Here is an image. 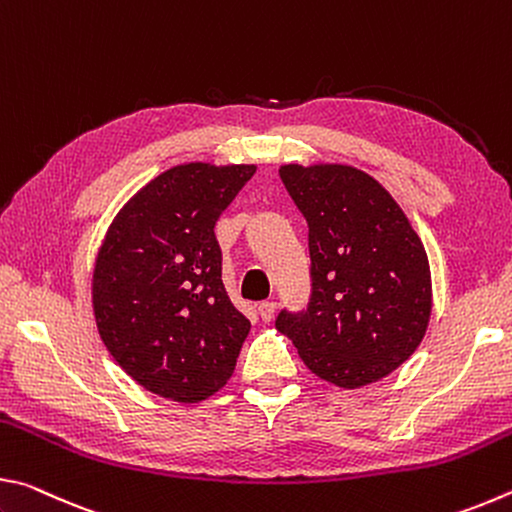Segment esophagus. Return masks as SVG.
I'll use <instances>...</instances> for the list:
<instances>
[{"instance_id": "1", "label": "esophagus", "mask_w": 512, "mask_h": 512, "mask_svg": "<svg viewBox=\"0 0 512 512\" xmlns=\"http://www.w3.org/2000/svg\"><path fill=\"white\" fill-rule=\"evenodd\" d=\"M275 309H277V305L275 302H262V305L257 307V311H259V316H262V320L264 323H271L273 320V316H275Z\"/></svg>"}]
</instances>
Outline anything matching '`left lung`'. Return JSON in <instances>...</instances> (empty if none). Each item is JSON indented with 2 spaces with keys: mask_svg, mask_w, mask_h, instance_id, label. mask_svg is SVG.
I'll return each instance as SVG.
<instances>
[{
  "mask_svg": "<svg viewBox=\"0 0 512 512\" xmlns=\"http://www.w3.org/2000/svg\"><path fill=\"white\" fill-rule=\"evenodd\" d=\"M280 178L309 225L311 302L275 327L320 379L361 388L422 343L431 316L427 250L395 198L350 164H282Z\"/></svg>",
  "mask_w": 512,
  "mask_h": 512,
  "instance_id": "8db88e82",
  "label": "left lung"
}]
</instances>
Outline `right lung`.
Wrapping results in <instances>:
<instances>
[{
	"label": "right lung",
	"instance_id": "obj_1",
	"mask_svg": "<svg viewBox=\"0 0 512 512\" xmlns=\"http://www.w3.org/2000/svg\"><path fill=\"white\" fill-rule=\"evenodd\" d=\"M255 164L185 162L146 183L112 219L94 259L92 309L128 377L164 400L221 391L250 332L221 280L214 225Z\"/></svg>",
	"mask_w": 512,
	"mask_h": 512
}]
</instances>
